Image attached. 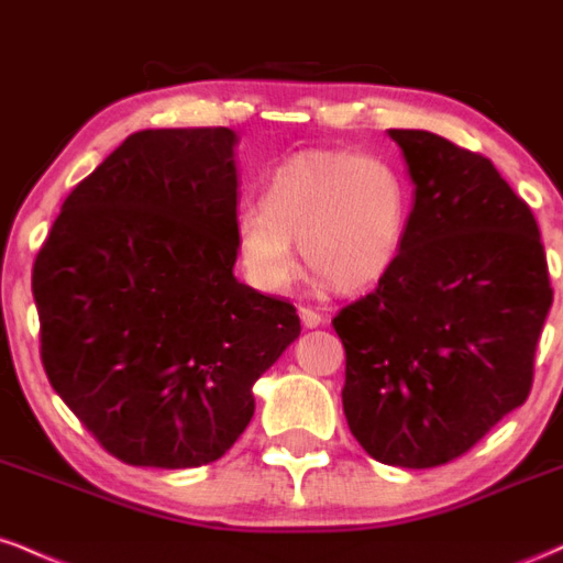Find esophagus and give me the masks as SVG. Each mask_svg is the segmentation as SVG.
I'll use <instances>...</instances> for the list:
<instances>
[{
	"instance_id": "esophagus-1",
	"label": "esophagus",
	"mask_w": 563,
	"mask_h": 563,
	"mask_svg": "<svg viewBox=\"0 0 563 563\" xmlns=\"http://www.w3.org/2000/svg\"><path fill=\"white\" fill-rule=\"evenodd\" d=\"M299 318H301L303 328H320L322 322H328L320 312H314V309H309V307H299Z\"/></svg>"
}]
</instances>
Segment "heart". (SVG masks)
Wrapping results in <instances>:
<instances>
[{
    "instance_id": "heart-1",
    "label": "heart",
    "mask_w": 563,
    "mask_h": 563,
    "mask_svg": "<svg viewBox=\"0 0 563 563\" xmlns=\"http://www.w3.org/2000/svg\"><path fill=\"white\" fill-rule=\"evenodd\" d=\"M412 187L397 161L378 153L303 151L269 172L262 206L235 219V256L256 288L290 286L301 256L339 290L376 286L397 267Z\"/></svg>"
}]
</instances>
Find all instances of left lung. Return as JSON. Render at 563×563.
Instances as JSON below:
<instances>
[{"mask_svg": "<svg viewBox=\"0 0 563 563\" xmlns=\"http://www.w3.org/2000/svg\"><path fill=\"white\" fill-rule=\"evenodd\" d=\"M389 137L416 206L397 267L333 318L341 399L367 455L434 468L525 405L553 288L538 222L493 161L423 129Z\"/></svg>", "mask_w": 563, "mask_h": 563, "instance_id": "1", "label": "left lung"}]
</instances>
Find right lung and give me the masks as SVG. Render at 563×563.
Returning a JSON list of instances; mask_svg holds the SVG:
<instances>
[{"instance_id":"1","label":"right lung","mask_w":563,"mask_h":563,"mask_svg":"<svg viewBox=\"0 0 563 563\" xmlns=\"http://www.w3.org/2000/svg\"><path fill=\"white\" fill-rule=\"evenodd\" d=\"M235 145L228 126L129 134L74 187L34 262L49 384L129 466L219 461L301 333L294 303L232 275Z\"/></svg>"}]
</instances>
